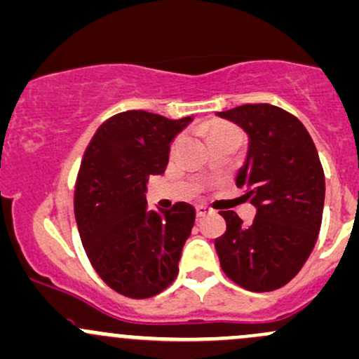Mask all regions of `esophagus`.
<instances>
[{"label": "esophagus", "instance_id": "obj_1", "mask_svg": "<svg viewBox=\"0 0 359 359\" xmlns=\"http://www.w3.org/2000/svg\"><path fill=\"white\" fill-rule=\"evenodd\" d=\"M210 212L212 209H209L207 205H196V215H198V217H205V215L210 214Z\"/></svg>", "mask_w": 359, "mask_h": 359}]
</instances>
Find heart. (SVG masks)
<instances>
[{
    "mask_svg": "<svg viewBox=\"0 0 359 359\" xmlns=\"http://www.w3.org/2000/svg\"><path fill=\"white\" fill-rule=\"evenodd\" d=\"M226 135H240V133H238V130L231 128V126H227V125H212L209 128V142L215 140V138H219V137H226ZM180 142H181V138H178V140L172 144V147H171L172 154L178 150Z\"/></svg>",
    "mask_w": 359,
    "mask_h": 359,
    "instance_id": "heart-1",
    "label": "heart"
}]
</instances>
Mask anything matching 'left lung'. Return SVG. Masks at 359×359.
I'll list each match as a JSON object with an SVG mask.
<instances>
[{
  "label": "left lung",
  "instance_id": "obj_1",
  "mask_svg": "<svg viewBox=\"0 0 359 359\" xmlns=\"http://www.w3.org/2000/svg\"><path fill=\"white\" fill-rule=\"evenodd\" d=\"M248 135L236 175L241 198L257 207L250 226L222 210L226 233L215 238L222 271L248 291L283 287L310 257L322 224L325 178L317 147L298 118L272 104L215 113Z\"/></svg>",
  "mask_w": 359,
  "mask_h": 359
}]
</instances>
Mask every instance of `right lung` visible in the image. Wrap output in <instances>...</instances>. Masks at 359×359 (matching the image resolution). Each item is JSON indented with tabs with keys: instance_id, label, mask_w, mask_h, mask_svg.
<instances>
[{
	"instance_id": "add662e5",
	"label": "right lung",
	"mask_w": 359,
	"mask_h": 359,
	"mask_svg": "<svg viewBox=\"0 0 359 359\" xmlns=\"http://www.w3.org/2000/svg\"><path fill=\"white\" fill-rule=\"evenodd\" d=\"M194 118L126 111L104 121L83 154L75 187V221L92 267L119 294H159L178 276L194 205L147 209V183L163 175L169 145Z\"/></svg>"
}]
</instances>
